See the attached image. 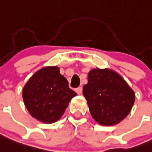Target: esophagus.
<instances>
[{"mask_svg": "<svg viewBox=\"0 0 152 152\" xmlns=\"http://www.w3.org/2000/svg\"><path fill=\"white\" fill-rule=\"evenodd\" d=\"M75 91H76V93H77V94H81L82 93V87H78V88H77V89H75Z\"/></svg>", "mask_w": 152, "mask_h": 152, "instance_id": "obj_1", "label": "esophagus"}]
</instances>
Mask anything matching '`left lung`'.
Instances as JSON below:
<instances>
[{"instance_id":"left-lung-1","label":"left lung","mask_w":152,"mask_h":152,"mask_svg":"<svg viewBox=\"0 0 152 152\" xmlns=\"http://www.w3.org/2000/svg\"><path fill=\"white\" fill-rule=\"evenodd\" d=\"M83 95L93 118L105 126L123 121L135 102L133 90L121 75L109 69L90 70L88 83L83 86Z\"/></svg>"}]
</instances>
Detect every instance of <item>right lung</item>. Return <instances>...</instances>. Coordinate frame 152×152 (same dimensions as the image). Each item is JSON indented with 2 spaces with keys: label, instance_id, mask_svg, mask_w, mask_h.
<instances>
[{
  "label": "right lung",
  "instance_id": "add662e5",
  "mask_svg": "<svg viewBox=\"0 0 152 152\" xmlns=\"http://www.w3.org/2000/svg\"><path fill=\"white\" fill-rule=\"evenodd\" d=\"M76 95L57 66H47L38 70L23 89V102L29 113L46 124L60 119Z\"/></svg>",
  "mask_w": 152,
  "mask_h": 152
}]
</instances>
